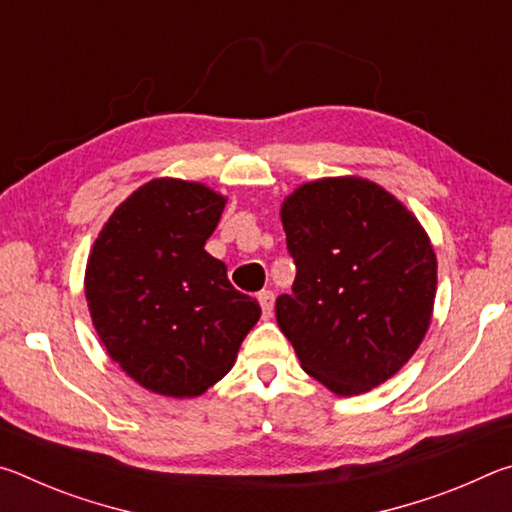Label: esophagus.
I'll list each match as a JSON object with an SVG mask.
<instances>
[{"label": "esophagus", "mask_w": 512, "mask_h": 512, "mask_svg": "<svg viewBox=\"0 0 512 512\" xmlns=\"http://www.w3.org/2000/svg\"><path fill=\"white\" fill-rule=\"evenodd\" d=\"M257 300H259V307H262L264 318H271V314H273V302H275L273 291H259V293H257Z\"/></svg>", "instance_id": "34e87169"}]
</instances>
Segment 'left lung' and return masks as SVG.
<instances>
[{"mask_svg": "<svg viewBox=\"0 0 512 512\" xmlns=\"http://www.w3.org/2000/svg\"><path fill=\"white\" fill-rule=\"evenodd\" d=\"M296 264L275 300L302 370L336 395L384 384L418 350L436 298V253L418 219L363 178H323L282 203Z\"/></svg>", "mask_w": 512, "mask_h": 512, "instance_id": "8db88e82", "label": "left lung"}]
</instances>
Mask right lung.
I'll list each match as a JSON object with an SVG mask.
<instances>
[{
  "instance_id": "right-lung-1",
  "label": "right lung",
  "mask_w": 512,
  "mask_h": 512,
  "mask_svg": "<svg viewBox=\"0 0 512 512\" xmlns=\"http://www.w3.org/2000/svg\"><path fill=\"white\" fill-rule=\"evenodd\" d=\"M223 207L201 183L151 180L112 212L92 246V325L110 359L158 395H203L228 375L262 316L205 250Z\"/></svg>"
}]
</instances>
